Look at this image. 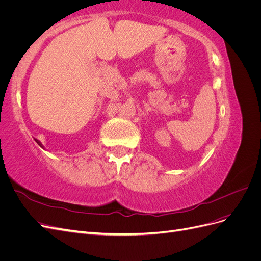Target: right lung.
<instances>
[{"mask_svg":"<svg viewBox=\"0 0 261 261\" xmlns=\"http://www.w3.org/2000/svg\"><path fill=\"white\" fill-rule=\"evenodd\" d=\"M35 140H36V141H37V144H38V145H39V146H40V147H41V148H43V149H44V147H43V145H42V144H41V143H40V141H39V140H38V139H35Z\"/></svg>","mask_w":261,"mask_h":261,"instance_id":"1","label":"right lung"}]
</instances>
